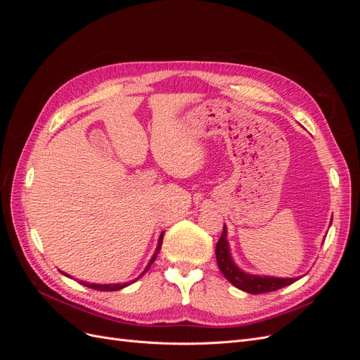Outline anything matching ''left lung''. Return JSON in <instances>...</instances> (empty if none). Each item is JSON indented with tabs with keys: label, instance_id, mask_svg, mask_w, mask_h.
I'll return each mask as SVG.
<instances>
[{
	"label": "left lung",
	"instance_id": "left-lung-1",
	"mask_svg": "<svg viewBox=\"0 0 360 360\" xmlns=\"http://www.w3.org/2000/svg\"><path fill=\"white\" fill-rule=\"evenodd\" d=\"M216 261L222 275L231 282L234 287L238 290L250 292V294H261L269 291H276L282 287H287L292 284L297 278H274V276H258V275H249L242 269H238L233 261L230 254V245L226 240V226L224 225V231L216 243Z\"/></svg>",
	"mask_w": 360,
	"mask_h": 360
}]
</instances>
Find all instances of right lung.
Wrapping results in <instances>:
<instances>
[{
  "label": "right lung",
  "mask_w": 360,
  "mask_h": 360,
  "mask_svg": "<svg viewBox=\"0 0 360 360\" xmlns=\"http://www.w3.org/2000/svg\"><path fill=\"white\" fill-rule=\"evenodd\" d=\"M162 238H163V233L159 236V242H158V246H156V250H155V254H153V257H151V259H150V263L147 264V267H146V270L143 271V274L139 275V278L143 276L146 271L150 269V266L153 264V261L156 259V257H158V254H159V250H160V246H162ZM63 275H66V276H69L68 274H64V271H61ZM69 278H72V276H69ZM138 279V278H136ZM136 279H134V281H130V282H124V284H89V282H84V281H79L82 285H85V287H90V288H93V290H99V291H117V290H122V288H124V287H127V285H130L132 284V282H135Z\"/></svg>",
  "instance_id": "right-lung-1"
}]
</instances>
